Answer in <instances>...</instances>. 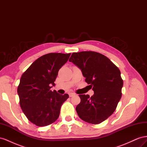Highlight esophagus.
I'll return each mask as SVG.
<instances>
[{"label": "esophagus", "instance_id": "esophagus-1", "mask_svg": "<svg viewBox=\"0 0 147 147\" xmlns=\"http://www.w3.org/2000/svg\"><path fill=\"white\" fill-rule=\"evenodd\" d=\"M69 97H73V96H74L75 94H74V93H73V92H70V93H69Z\"/></svg>", "mask_w": 147, "mask_h": 147}]
</instances>
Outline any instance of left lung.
Masks as SVG:
<instances>
[{"instance_id": "8db88e82", "label": "left lung", "mask_w": 147, "mask_h": 147, "mask_svg": "<svg viewBox=\"0 0 147 147\" xmlns=\"http://www.w3.org/2000/svg\"><path fill=\"white\" fill-rule=\"evenodd\" d=\"M69 61L81 69L85 82L94 92L91 97L79 95L78 115L89 123L103 122L115 112L121 97L123 81L119 69L107 57L95 51L73 53Z\"/></svg>"}]
</instances>
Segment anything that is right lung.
Instances as JSON below:
<instances>
[{
	"label": "right lung",
	"mask_w": 147,
	"mask_h": 147,
	"mask_svg": "<svg viewBox=\"0 0 147 147\" xmlns=\"http://www.w3.org/2000/svg\"><path fill=\"white\" fill-rule=\"evenodd\" d=\"M70 53H51L40 57L22 75L18 86L20 104L26 117L37 126H45L58 118L61 107L69 98L50 89L59 70Z\"/></svg>",
	"instance_id": "right-lung-1"
}]
</instances>
